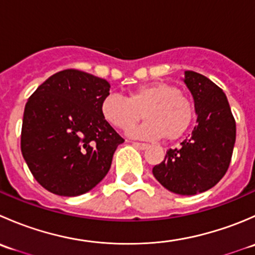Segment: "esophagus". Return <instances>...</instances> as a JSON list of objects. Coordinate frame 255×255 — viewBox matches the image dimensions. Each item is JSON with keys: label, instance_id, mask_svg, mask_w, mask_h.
Here are the masks:
<instances>
[{"label": "esophagus", "instance_id": "34e87169", "mask_svg": "<svg viewBox=\"0 0 255 255\" xmlns=\"http://www.w3.org/2000/svg\"><path fill=\"white\" fill-rule=\"evenodd\" d=\"M133 145L134 146H137V148H139L140 150H145L146 148H149V144H146V143H139V142H133L132 143Z\"/></svg>", "mask_w": 255, "mask_h": 255}]
</instances>
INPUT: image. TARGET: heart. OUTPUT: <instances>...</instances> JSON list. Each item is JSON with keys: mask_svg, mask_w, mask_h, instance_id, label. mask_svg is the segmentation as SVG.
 <instances>
[{"mask_svg": "<svg viewBox=\"0 0 255 255\" xmlns=\"http://www.w3.org/2000/svg\"><path fill=\"white\" fill-rule=\"evenodd\" d=\"M101 113L112 127L121 130L130 129L143 117L145 122L129 130L132 137L175 140L194 122L195 107L179 87L153 82L132 90L126 99L107 95L101 101Z\"/></svg>", "mask_w": 255, "mask_h": 255, "instance_id": "1", "label": "heart"}]
</instances>
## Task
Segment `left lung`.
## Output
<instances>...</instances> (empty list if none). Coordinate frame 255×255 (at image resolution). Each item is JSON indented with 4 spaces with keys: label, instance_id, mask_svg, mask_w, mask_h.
I'll list each match as a JSON object with an SVG mask.
<instances>
[{
    "label": "left lung",
    "instance_id": "obj_1",
    "mask_svg": "<svg viewBox=\"0 0 255 255\" xmlns=\"http://www.w3.org/2000/svg\"><path fill=\"white\" fill-rule=\"evenodd\" d=\"M197 126L179 148L169 149L153 175L169 191L195 195L215 186L227 173L236 142V121L225 92L206 76L185 71Z\"/></svg>",
    "mask_w": 255,
    "mask_h": 255
}]
</instances>
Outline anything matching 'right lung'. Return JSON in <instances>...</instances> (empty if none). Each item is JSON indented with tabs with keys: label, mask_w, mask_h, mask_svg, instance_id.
<instances>
[{
	"label": "right lung",
	"mask_w": 255,
	"mask_h": 255,
	"mask_svg": "<svg viewBox=\"0 0 255 255\" xmlns=\"http://www.w3.org/2000/svg\"><path fill=\"white\" fill-rule=\"evenodd\" d=\"M105 79L66 69L45 80L25 104L20 150L48 191L78 196L94 189L125 142L101 113L110 95Z\"/></svg>",
	"instance_id": "obj_1"
}]
</instances>
